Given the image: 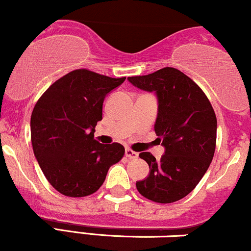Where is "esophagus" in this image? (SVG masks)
Wrapping results in <instances>:
<instances>
[{
    "instance_id": "1",
    "label": "esophagus",
    "mask_w": 251,
    "mask_h": 251,
    "mask_svg": "<svg viewBox=\"0 0 251 251\" xmlns=\"http://www.w3.org/2000/svg\"><path fill=\"white\" fill-rule=\"evenodd\" d=\"M126 157H129V158H131V160H135V158H137L138 157V154L136 151H134V150H131V149H129V148H126Z\"/></svg>"
}]
</instances>
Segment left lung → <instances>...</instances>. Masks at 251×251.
<instances>
[{"label":"left lung","mask_w":251,"mask_h":251,"mask_svg":"<svg viewBox=\"0 0 251 251\" xmlns=\"http://www.w3.org/2000/svg\"><path fill=\"white\" fill-rule=\"evenodd\" d=\"M128 81L156 95L154 129L164 147L161 160L148 151L140 154L150 170L136 182L138 193L157 203L178 201L199 184L213 161L217 131L214 109L201 88L175 68Z\"/></svg>","instance_id":"1"}]
</instances>
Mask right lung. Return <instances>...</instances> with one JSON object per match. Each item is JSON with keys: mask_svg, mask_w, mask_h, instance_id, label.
I'll return each mask as SVG.
<instances>
[{"mask_svg": "<svg viewBox=\"0 0 251 251\" xmlns=\"http://www.w3.org/2000/svg\"><path fill=\"white\" fill-rule=\"evenodd\" d=\"M125 79L74 70L50 85L35 104L30 119L34 155L58 193L91 195L125 155L122 144L103 146L94 140L105 96Z\"/></svg>", "mask_w": 251, "mask_h": 251, "instance_id": "obj_1", "label": "right lung"}]
</instances>
